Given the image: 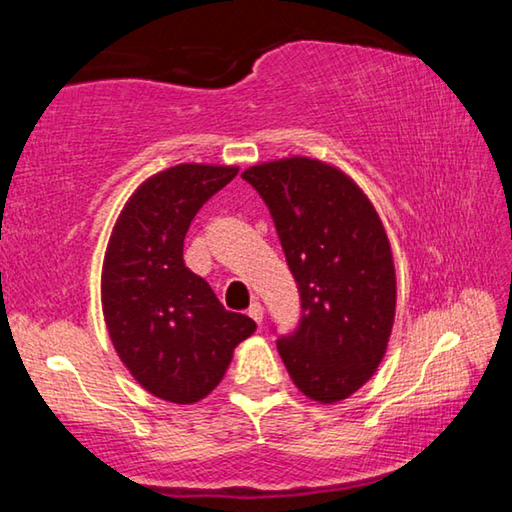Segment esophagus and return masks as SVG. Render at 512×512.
<instances>
[{
    "mask_svg": "<svg viewBox=\"0 0 512 512\" xmlns=\"http://www.w3.org/2000/svg\"><path fill=\"white\" fill-rule=\"evenodd\" d=\"M248 316L255 320L257 325H262V318H264V307H262V302H253V305L248 307Z\"/></svg>",
    "mask_w": 512,
    "mask_h": 512,
    "instance_id": "esophagus-1",
    "label": "esophagus"
}]
</instances>
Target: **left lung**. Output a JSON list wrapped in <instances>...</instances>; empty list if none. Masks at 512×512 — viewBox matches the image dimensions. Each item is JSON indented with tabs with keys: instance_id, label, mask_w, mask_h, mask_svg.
Masks as SVG:
<instances>
[{
	"instance_id": "1",
	"label": "left lung",
	"mask_w": 512,
	"mask_h": 512,
	"mask_svg": "<svg viewBox=\"0 0 512 512\" xmlns=\"http://www.w3.org/2000/svg\"><path fill=\"white\" fill-rule=\"evenodd\" d=\"M241 178L271 210L300 291V325L277 339L309 400L341 402L375 375L395 318V264L375 207L354 180L314 158L248 167Z\"/></svg>"
}]
</instances>
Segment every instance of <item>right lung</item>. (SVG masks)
<instances>
[{"instance_id":"add662e5","label":"right lung","mask_w":512,"mask_h":512,"mask_svg":"<svg viewBox=\"0 0 512 512\" xmlns=\"http://www.w3.org/2000/svg\"><path fill=\"white\" fill-rule=\"evenodd\" d=\"M237 171L192 162L146 178L121 210L103 257L110 341L137 384L173 404L210 395L232 352L257 329L253 318L225 309L183 259L189 223Z\"/></svg>"}]
</instances>
